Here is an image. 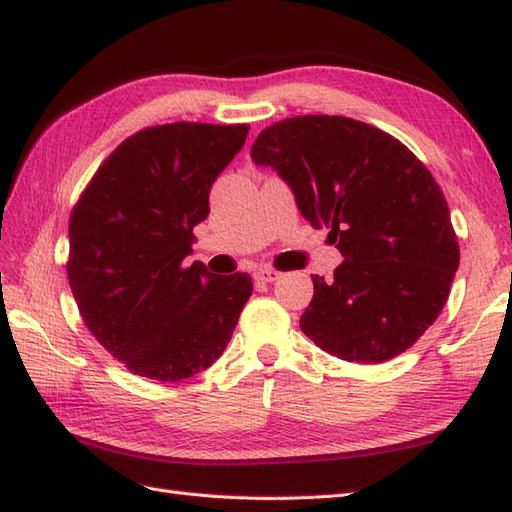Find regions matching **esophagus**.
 Masks as SVG:
<instances>
[{"label":"esophagus","instance_id":"34e87169","mask_svg":"<svg viewBox=\"0 0 512 512\" xmlns=\"http://www.w3.org/2000/svg\"><path fill=\"white\" fill-rule=\"evenodd\" d=\"M253 277H255V281L270 283V281H277V279L281 277V272H279V270H275V268H268V266H264V268H257Z\"/></svg>","mask_w":512,"mask_h":512}]
</instances>
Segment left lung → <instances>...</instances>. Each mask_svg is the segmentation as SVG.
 Wrapping results in <instances>:
<instances>
[{"label": "left lung", "mask_w": 512, "mask_h": 512, "mask_svg": "<svg viewBox=\"0 0 512 512\" xmlns=\"http://www.w3.org/2000/svg\"><path fill=\"white\" fill-rule=\"evenodd\" d=\"M251 157L275 170L344 261L314 275L301 329L347 362L410 349L441 314L460 264L447 200L399 139L342 115L288 117L261 130Z\"/></svg>", "instance_id": "left-lung-1"}]
</instances>
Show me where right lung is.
Segmentation results:
<instances>
[{
    "label": "right lung",
    "mask_w": 512,
    "mask_h": 512,
    "mask_svg": "<svg viewBox=\"0 0 512 512\" xmlns=\"http://www.w3.org/2000/svg\"><path fill=\"white\" fill-rule=\"evenodd\" d=\"M246 124L174 122L122 141L69 218L67 279L85 325L130 373L181 382L216 362L253 281L185 266L209 189Z\"/></svg>",
    "instance_id": "obj_1"
}]
</instances>
